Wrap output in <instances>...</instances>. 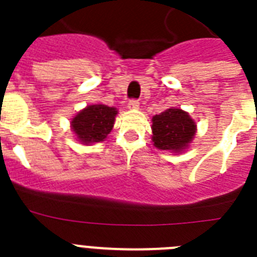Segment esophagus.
I'll list each match as a JSON object with an SVG mask.
<instances>
[{
	"label": "esophagus",
	"instance_id": "esophagus-1",
	"mask_svg": "<svg viewBox=\"0 0 257 257\" xmlns=\"http://www.w3.org/2000/svg\"><path fill=\"white\" fill-rule=\"evenodd\" d=\"M139 106H140V102H139V100H135V98H133V100H129V102H128L129 109H137Z\"/></svg>",
	"mask_w": 257,
	"mask_h": 257
}]
</instances>
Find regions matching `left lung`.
<instances>
[{"label":"left lung","instance_id":"obj_1","mask_svg":"<svg viewBox=\"0 0 257 257\" xmlns=\"http://www.w3.org/2000/svg\"><path fill=\"white\" fill-rule=\"evenodd\" d=\"M152 131L156 148L181 152L195 136L196 125L188 113L171 108L153 117Z\"/></svg>","mask_w":257,"mask_h":257}]
</instances>
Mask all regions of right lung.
Here are the masks:
<instances>
[{"mask_svg":"<svg viewBox=\"0 0 257 257\" xmlns=\"http://www.w3.org/2000/svg\"><path fill=\"white\" fill-rule=\"evenodd\" d=\"M116 114V108L102 104L89 105L72 120V129L81 143H100L112 131Z\"/></svg>","mask_w":257,"mask_h":257,"instance_id":"add662e5","label":"right lung"}]
</instances>
